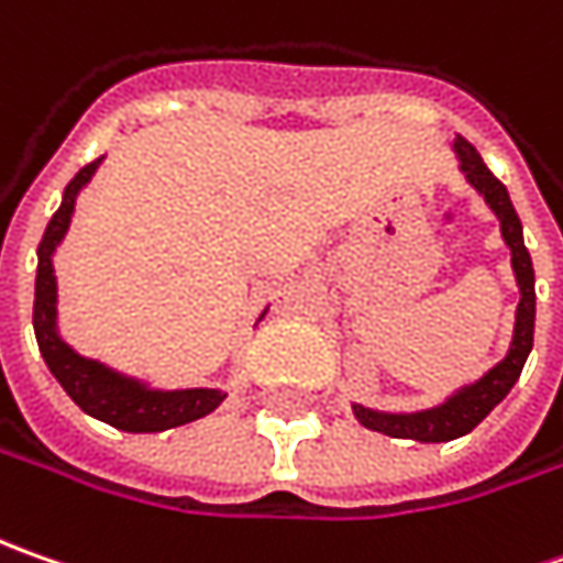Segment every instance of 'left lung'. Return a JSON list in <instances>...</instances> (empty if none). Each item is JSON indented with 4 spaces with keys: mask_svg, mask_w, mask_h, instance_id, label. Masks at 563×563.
I'll return each mask as SVG.
<instances>
[{
    "mask_svg": "<svg viewBox=\"0 0 563 563\" xmlns=\"http://www.w3.org/2000/svg\"><path fill=\"white\" fill-rule=\"evenodd\" d=\"M454 156L461 163V172L470 181V187L483 197L488 209L498 216L501 222V238L510 247V266L514 278L520 288V303H517V319H514V338H510L508 354L501 363H495L486 376L470 382L464 388H457L454 395H448L442 404L413 410V413H385L354 404V417L366 429L391 435V439H413V442H451L461 439L466 432H473L488 413L508 398L514 382L523 373V363L532 351V329H536V272H532L530 250L523 244V225L517 219V209L510 203L508 187L501 185L483 163V156L476 153V146L464 137H454Z\"/></svg>",
    "mask_w": 563,
    "mask_h": 563,
    "instance_id": "8db88e82",
    "label": "left lung"
}]
</instances>
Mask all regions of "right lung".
<instances>
[{
	"label": "right lung",
	"instance_id": "add662e5",
	"mask_svg": "<svg viewBox=\"0 0 563 563\" xmlns=\"http://www.w3.org/2000/svg\"><path fill=\"white\" fill-rule=\"evenodd\" d=\"M99 163L102 156L97 163L84 165L68 181L62 194V206L55 209V216L43 231V241L36 247L40 263H36V291H33V332H36V344L49 373L58 378V385L68 391V398L75 400L84 413L124 432H165V429H175V426H185L212 413L225 400V391L222 388H175V391L153 388L141 378L124 376L99 360L77 354L75 347L58 335V285H55L53 253L68 234L77 194L90 185Z\"/></svg>",
	"mask_w": 563,
	"mask_h": 563
}]
</instances>
